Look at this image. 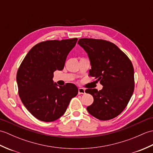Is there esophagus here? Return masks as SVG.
<instances>
[{"instance_id": "1", "label": "esophagus", "mask_w": 153, "mask_h": 153, "mask_svg": "<svg viewBox=\"0 0 153 153\" xmlns=\"http://www.w3.org/2000/svg\"><path fill=\"white\" fill-rule=\"evenodd\" d=\"M78 93L79 94H85V89H83V88H81V87H79V88L78 89Z\"/></svg>"}]
</instances>
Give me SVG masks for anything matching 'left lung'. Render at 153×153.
<instances>
[{
  "instance_id": "1",
  "label": "left lung",
  "mask_w": 153,
  "mask_h": 153,
  "mask_svg": "<svg viewBox=\"0 0 153 153\" xmlns=\"http://www.w3.org/2000/svg\"><path fill=\"white\" fill-rule=\"evenodd\" d=\"M78 43L88 54L91 69L89 76L103 86L98 91L87 89L94 101L88 112L100 120L118 116L130 100L134 91V69L131 60L116 45L95 39H80Z\"/></svg>"
}]
</instances>
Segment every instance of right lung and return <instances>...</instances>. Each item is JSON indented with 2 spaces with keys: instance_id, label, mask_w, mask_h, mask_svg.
Masks as SVG:
<instances>
[{
  "instance_id": "add662e5",
  "label": "right lung",
  "mask_w": 153,
  "mask_h": 153,
  "mask_svg": "<svg viewBox=\"0 0 153 153\" xmlns=\"http://www.w3.org/2000/svg\"><path fill=\"white\" fill-rule=\"evenodd\" d=\"M77 41L74 38L41 42L28 52L18 68L19 96L28 111L41 121L49 122L60 118L78 93L74 84L58 87L53 80L54 71L63 70Z\"/></svg>"
}]
</instances>
